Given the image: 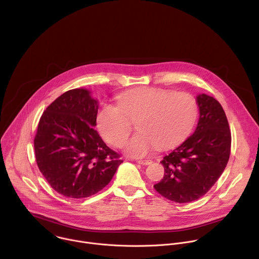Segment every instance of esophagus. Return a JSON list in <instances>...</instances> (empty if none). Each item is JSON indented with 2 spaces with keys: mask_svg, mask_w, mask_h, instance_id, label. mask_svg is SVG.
I'll return each mask as SVG.
<instances>
[{
  "mask_svg": "<svg viewBox=\"0 0 259 259\" xmlns=\"http://www.w3.org/2000/svg\"><path fill=\"white\" fill-rule=\"evenodd\" d=\"M136 162L140 165H150L153 163L151 160H137Z\"/></svg>",
  "mask_w": 259,
  "mask_h": 259,
  "instance_id": "34e87169",
  "label": "esophagus"
}]
</instances>
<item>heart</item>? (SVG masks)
I'll list each match as a JSON object with an SVG mask.
<instances>
[{"label":"heart","mask_w":259,"mask_h":259,"mask_svg":"<svg viewBox=\"0 0 259 259\" xmlns=\"http://www.w3.org/2000/svg\"><path fill=\"white\" fill-rule=\"evenodd\" d=\"M117 104L100 106L96 122L101 136L114 146H121L136 121L138 132L126 143L125 152L142 158L156 147L168 149L180 143L195 126L199 106L188 92L143 87L117 96Z\"/></svg>","instance_id":"heart-1"}]
</instances>
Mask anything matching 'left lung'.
I'll return each mask as SVG.
<instances>
[{
	"mask_svg": "<svg viewBox=\"0 0 259 259\" xmlns=\"http://www.w3.org/2000/svg\"><path fill=\"white\" fill-rule=\"evenodd\" d=\"M200 110L193 135L162 160L164 177L155 190L176 203L203 197L223 174L231 155L232 135L221 104L212 96H197Z\"/></svg>",
	"mask_w": 259,
	"mask_h": 259,
	"instance_id": "left-lung-1",
	"label": "left lung"
}]
</instances>
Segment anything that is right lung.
<instances>
[{"instance_id":"1","label":"right lung","mask_w":259,"mask_h":259,"mask_svg":"<svg viewBox=\"0 0 259 259\" xmlns=\"http://www.w3.org/2000/svg\"><path fill=\"white\" fill-rule=\"evenodd\" d=\"M97 113V100L88 90L72 89L57 97L40 119L33 140L36 165L64 197L95 195L123 162L94 129Z\"/></svg>"}]
</instances>
